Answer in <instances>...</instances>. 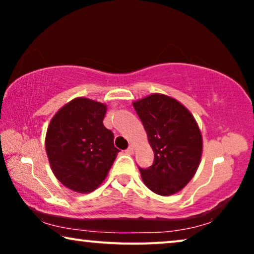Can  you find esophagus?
<instances>
[{
	"label": "esophagus",
	"mask_w": 254,
	"mask_h": 254,
	"mask_svg": "<svg viewBox=\"0 0 254 254\" xmlns=\"http://www.w3.org/2000/svg\"><path fill=\"white\" fill-rule=\"evenodd\" d=\"M126 152H127V154H133V152H134V145H129V147H128L127 149H126Z\"/></svg>",
	"instance_id": "esophagus-1"
}]
</instances>
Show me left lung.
<instances>
[{"instance_id": "1", "label": "left lung", "mask_w": 254, "mask_h": 254, "mask_svg": "<svg viewBox=\"0 0 254 254\" xmlns=\"http://www.w3.org/2000/svg\"><path fill=\"white\" fill-rule=\"evenodd\" d=\"M133 105L154 150L152 165L138 166L143 183L159 195L179 192L195 175L200 163L202 137L196 121L179 102L159 93Z\"/></svg>"}]
</instances>
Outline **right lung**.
I'll use <instances>...</instances> for the list:
<instances>
[{
  "label": "right lung",
  "mask_w": 254,
  "mask_h": 254,
  "mask_svg": "<svg viewBox=\"0 0 254 254\" xmlns=\"http://www.w3.org/2000/svg\"><path fill=\"white\" fill-rule=\"evenodd\" d=\"M106 105L76 98L51 120L46 152L55 177L75 192L96 190L107 176L117 154L112 130L103 125Z\"/></svg>",
  "instance_id": "obj_1"
}]
</instances>
